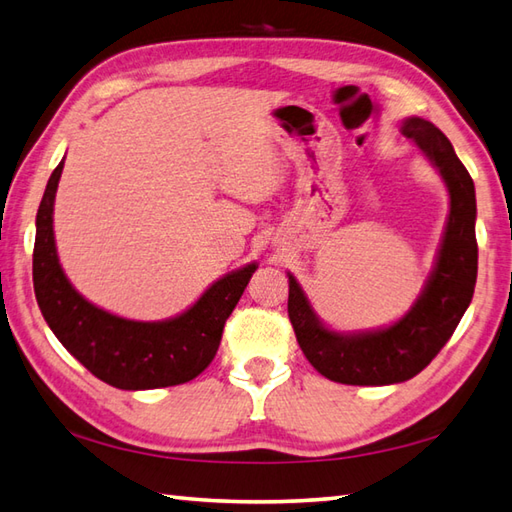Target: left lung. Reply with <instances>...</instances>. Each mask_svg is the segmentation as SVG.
Segmentation results:
<instances>
[{"mask_svg":"<svg viewBox=\"0 0 512 512\" xmlns=\"http://www.w3.org/2000/svg\"><path fill=\"white\" fill-rule=\"evenodd\" d=\"M400 130L440 172L451 198L435 267L413 307L389 327L340 333L322 325L298 280L287 274V311L300 349L311 367L340 384L382 387L411 380L440 353L473 300L477 205L471 174L431 121L409 117Z\"/></svg>","mask_w":512,"mask_h":512,"instance_id":"1","label":"left lung"}]
</instances>
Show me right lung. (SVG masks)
Here are the masks:
<instances>
[{"label":"right lung","instance_id":"right-lung-1","mask_svg":"<svg viewBox=\"0 0 512 512\" xmlns=\"http://www.w3.org/2000/svg\"><path fill=\"white\" fill-rule=\"evenodd\" d=\"M61 170L64 159L50 174L35 223L33 283L48 327L83 367L110 387L145 391L194 380L214 360L225 320L258 265L229 271L174 318L141 322L114 316L83 298L59 265L52 212Z\"/></svg>","mask_w":512,"mask_h":512}]
</instances>
